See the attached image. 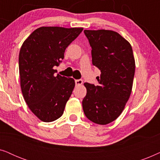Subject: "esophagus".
<instances>
[{"label": "esophagus", "instance_id": "esophagus-1", "mask_svg": "<svg viewBox=\"0 0 160 160\" xmlns=\"http://www.w3.org/2000/svg\"><path fill=\"white\" fill-rule=\"evenodd\" d=\"M75 84L76 86H80L83 84V80L82 79H77L75 80Z\"/></svg>", "mask_w": 160, "mask_h": 160}]
</instances>
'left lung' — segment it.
Wrapping results in <instances>:
<instances>
[{
  "mask_svg": "<svg viewBox=\"0 0 160 160\" xmlns=\"http://www.w3.org/2000/svg\"><path fill=\"white\" fill-rule=\"evenodd\" d=\"M92 47V64L100 69L99 84L84 83V114L94 123L107 124L124 110L132 88L135 63L130 43L112 30H84Z\"/></svg>",
  "mask_w": 160,
  "mask_h": 160,
  "instance_id": "1",
  "label": "left lung"
}]
</instances>
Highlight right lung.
<instances>
[{
  "label": "right lung",
  "instance_id": "add662e5",
  "mask_svg": "<svg viewBox=\"0 0 160 160\" xmlns=\"http://www.w3.org/2000/svg\"><path fill=\"white\" fill-rule=\"evenodd\" d=\"M82 30V28L41 27L22 45L19 54L22 92L30 111L41 121L53 122L62 115L75 82L56 76L53 68L62 62L66 48Z\"/></svg>",
  "mask_w": 160,
  "mask_h": 160
}]
</instances>
